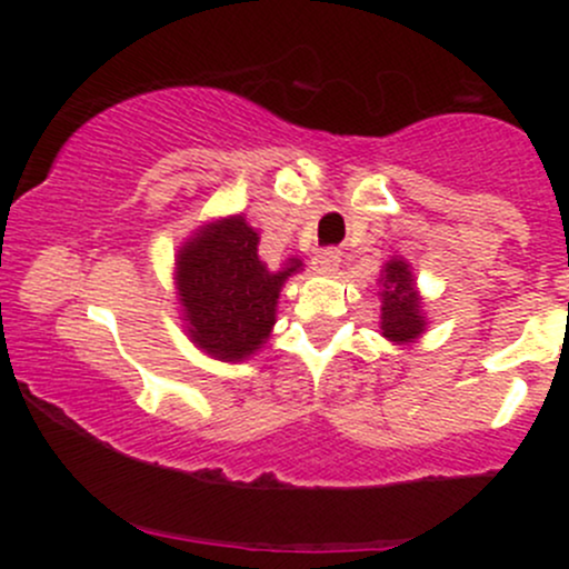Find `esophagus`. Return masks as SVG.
Returning <instances> with one entry per match:
<instances>
[{
    "mask_svg": "<svg viewBox=\"0 0 569 569\" xmlns=\"http://www.w3.org/2000/svg\"><path fill=\"white\" fill-rule=\"evenodd\" d=\"M337 267H339L337 248H323V251H318V257L312 259V270L316 272H335Z\"/></svg>",
    "mask_w": 569,
    "mask_h": 569,
    "instance_id": "34e87169",
    "label": "esophagus"
}]
</instances>
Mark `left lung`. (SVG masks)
Masks as SVG:
<instances>
[{"mask_svg":"<svg viewBox=\"0 0 569 569\" xmlns=\"http://www.w3.org/2000/svg\"><path fill=\"white\" fill-rule=\"evenodd\" d=\"M426 329L420 297L411 286L409 264L401 259L388 262L382 272V335L393 342H409Z\"/></svg>","mask_w":569,"mask_h":569,"instance_id":"8db88e82","label":"left lung"}]
</instances>
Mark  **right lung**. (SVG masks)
Here are the masks:
<instances>
[{"mask_svg": "<svg viewBox=\"0 0 569 569\" xmlns=\"http://www.w3.org/2000/svg\"><path fill=\"white\" fill-rule=\"evenodd\" d=\"M259 238L243 217L194 234L179 251V297L189 337L221 361L248 358L270 337L278 291L297 272V259L270 272L257 253Z\"/></svg>", "mask_w": 569, "mask_h": 569, "instance_id": "obj_1", "label": "right lung"}]
</instances>
